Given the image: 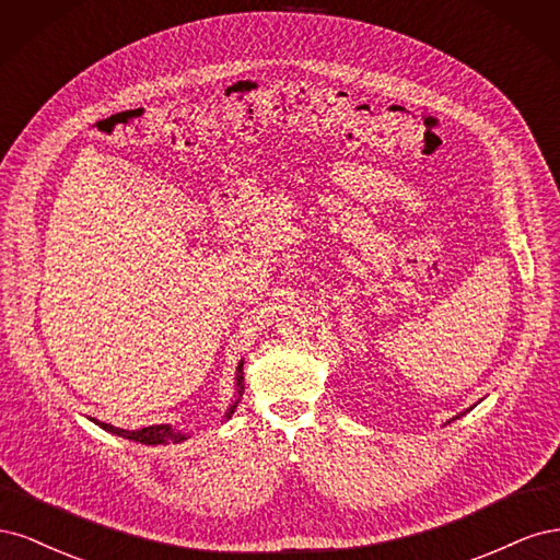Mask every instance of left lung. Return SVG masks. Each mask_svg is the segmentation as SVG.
I'll use <instances>...</instances> for the list:
<instances>
[{"mask_svg":"<svg viewBox=\"0 0 560 560\" xmlns=\"http://www.w3.org/2000/svg\"><path fill=\"white\" fill-rule=\"evenodd\" d=\"M467 411H469V409H467ZM467 411H465V413H467ZM465 413H460V416H465ZM460 416H455V418H451V420H448V422H453V420H457V418H460Z\"/></svg>","mask_w":560,"mask_h":560,"instance_id":"1","label":"left lung"}]
</instances>
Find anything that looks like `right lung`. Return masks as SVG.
I'll list each match as a JSON object with an SVG mask.
<instances>
[{
	"label": "right lung",
	"instance_id": "add662e5",
	"mask_svg": "<svg viewBox=\"0 0 560 560\" xmlns=\"http://www.w3.org/2000/svg\"><path fill=\"white\" fill-rule=\"evenodd\" d=\"M243 360L238 362V369H235V395H233V399H231V404H229V409H226V413L222 416V420L226 422L231 416H233V411L238 409V404H241V397H243V393H245V376H243ZM95 425H100L103 428L105 432H112V434H116V436H124V439H130V442H138V444H147V446H159V444H182L184 439H189L191 436V432H184V430H177V428H173V425H149V428H142V430H121V428H114V425H109V422H97L95 418H91Z\"/></svg>",
	"mask_w": 560,
	"mask_h": 560
}]
</instances>
